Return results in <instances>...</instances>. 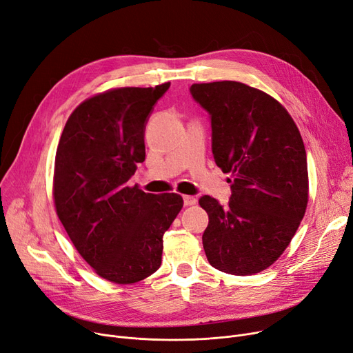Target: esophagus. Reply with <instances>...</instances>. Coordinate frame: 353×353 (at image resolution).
<instances>
[{"label":"esophagus","instance_id":"1","mask_svg":"<svg viewBox=\"0 0 353 353\" xmlns=\"http://www.w3.org/2000/svg\"><path fill=\"white\" fill-rule=\"evenodd\" d=\"M183 203H185V206H192V205L196 203V198L191 196V195H185L183 196Z\"/></svg>","mask_w":353,"mask_h":353}]
</instances>
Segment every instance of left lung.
<instances>
[{
  "label": "left lung",
  "mask_w": 353,
  "mask_h": 353,
  "mask_svg": "<svg viewBox=\"0 0 353 353\" xmlns=\"http://www.w3.org/2000/svg\"><path fill=\"white\" fill-rule=\"evenodd\" d=\"M191 94L211 115L215 162L232 178L225 206L210 195L199 199L210 218L206 258L231 275L262 272L291 243L307 206L301 132L279 101L243 82L192 84Z\"/></svg>",
  "instance_id": "1"
}]
</instances>
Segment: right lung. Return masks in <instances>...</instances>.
<instances>
[{"label": "right lung", "mask_w": 353, "mask_h": 353, "mask_svg": "<svg viewBox=\"0 0 353 353\" xmlns=\"http://www.w3.org/2000/svg\"><path fill=\"white\" fill-rule=\"evenodd\" d=\"M171 82L122 87L82 101L55 154L57 215L101 278L130 285L158 271L162 236L183 206L178 194H147L128 181L145 161V122Z\"/></svg>", "instance_id": "right-lung-1"}]
</instances>
